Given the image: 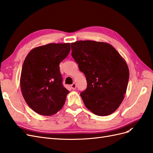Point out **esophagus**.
Returning <instances> with one entry per match:
<instances>
[{"label":"esophagus","mask_w":153,"mask_h":153,"mask_svg":"<svg viewBox=\"0 0 153 153\" xmlns=\"http://www.w3.org/2000/svg\"><path fill=\"white\" fill-rule=\"evenodd\" d=\"M71 87L72 89L75 90V89H76V85L75 83H73V84H71Z\"/></svg>","instance_id":"34e87169"}]
</instances>
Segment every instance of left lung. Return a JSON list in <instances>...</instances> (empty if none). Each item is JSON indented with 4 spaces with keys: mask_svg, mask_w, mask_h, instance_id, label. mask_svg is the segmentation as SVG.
<instances>
[{
    "mask_svg": "<svg viewBox=\"0 0 153 153\" xmlns=\"http://www.w3.org/2000/svg\"><path fill=\"white\" fill-rule=\"evenodd\" d=\"M71 55L87 80L80 96L86 107L99 116L114 113L124 98L129 72L126 62L112 45L94 41L71 43Z\"/></svg>",
    "mask_w": 153,
    "mask_h": 153,
    "instance_id": "left-lung-1",
    "label": "left lung"
}]
</instances>
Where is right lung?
<instances>
[{
  "instance_id": "add662e5",
  "label": "right lung",
  "mask_w": 153,
  "mask_h": 153,
  "mask_svg": "<svg viewBox=\"0 0 153 153\" xmlns=\"http://www.w3.org/2000/svg\"><path fill=\"white\" fill-rule=\"evenodd\" d=\"M70 43H49L31 50L23 64L20 87L29 107L53 115L65 103L69 91L62 85L59 64L70 52Z\"/></svg>"
}]
</instances>
